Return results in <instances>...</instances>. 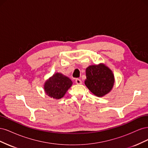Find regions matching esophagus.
Masks as SVG:
<instances>
[{
  "label": "esophagus",
  "mask_w": 148,
  "mask_h": 148,
  "mask_svg": "<svg viewBox=\"0 0 148 148\" xmlns=\"http://www.w3.org/2000/svg\"><path fill=\"white\" fill-rule=\"evenodd\" d=\"M75 83H77V84H82V80L80 79H78V78H77V79H75Z\"/></svg>",
  "instance_id": "obj_1"
}]
</instances>
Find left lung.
<instances>
[{"instance_id": "1", "label": "left lung", "mask_w": 148, "mask_h": 148, "mask_svg": "<svg viewBox=\"0 0 148 148\" xmlns=\"http://www.w3.org/2000/svg\"><path fill=\"white\" fill-rule=\"evenodd\" d=\"M84 84L93 95L103 97L109 93L115 83L114 75L104 64L89 65L86 69Z\"/></svg>"}]
</instances>
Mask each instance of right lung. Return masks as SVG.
Instances as JSON below:
<instances>
[{
	"mask_svg": "<svg viewBox=\"0 0 148 148\" xmlns=\"http://www.w3.org/2000/svg\"><path fill=\"white\" fill-rule=\"evenodd\" d=\"M73 82L61 73L57 72L47 79L44 83V90L46 95L56 99L63 97Z\"/></svg>",
	"mask_w": 148,
	"mask_h": 148,
	"instance_id": "add662e5",
	"label": "right lung"
}]
</instances>
